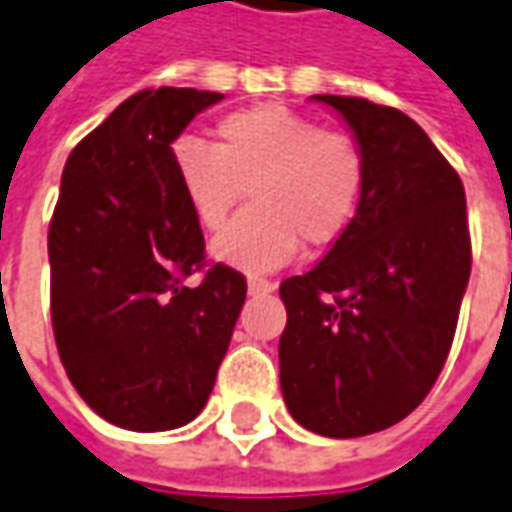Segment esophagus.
<instances>
[{
  "label": "esophagus",
  "instance_id": "34e87169",
  "mask_svg": "<svg viewBox=\"0 0 512 512\" xmlns=\"http://www.w3.org/2000/svg\"><path fill=\"white\" fill-rule=\"evenodd\" d=\"M246 288H249V293H271L277 285L271 280H263V277H249V280H246Z\"/></svg>",
  "mask_w": 512,
  "mask_h": 512
}]
</instances>
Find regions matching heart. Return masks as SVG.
I'll return each instance as SVG.
<instances>
[{"mask_svg": "<svg viewBox=\"0 0 512 512\" xmlns=\"http://www.w3.org/2000/svg\"><path fill=\"white\" fill-rule=\"evenodd\" d=\"M182 194L205 230L216 232L249 191L252 205L213 244L246 271L285 266L299 241L330 246L349 230L368 180V155L352 132L324 130L285 105L221 116L216 146L174 144Z\"/></svg>", "mask_w": 512, "mask_h": 512, "instance_id": "heart-1", "label": "heart"}]
</instances>
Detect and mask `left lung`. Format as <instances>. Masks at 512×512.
Segmentation results:
<instances>
[{
    "label": "left lung",
    "mask_w": 512,
    "mask_h": 512,
    "mask_svg": "<svg viewBox=\"0 0 512 512\" xmlns=\"http://www.w3.org/2000/svg\"><path fill=\"white\" fill-rule=\"evenodd\" d=\"M316 99L355 130L368 180L349 230L307 274L282 280L280 385L302 427L360 438L410 416L449 357L471 274L466 191L402 110Z\"/></svg>",
    "instance_id": "obj_1"
}]
</instances>
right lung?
<instances>
[{
  "label": "right lung",
  "mask_w": 512,
  "mask_h": 512,
  "mask_svg": "<svg viewBox=\"0 0 512 512\" xmlns=\"http://www.w3.org/2000/svg\"><path fill=\"white\" fill-rule=\"evenodd\" d=\"M219 99L138 91L63 169L49 221L57 355L85 405L124 430H174L199 416L244 307L246 277L207 263L171 157V141Z\"/></svg>",
  "instance_id": "1"
}]
</instances>
